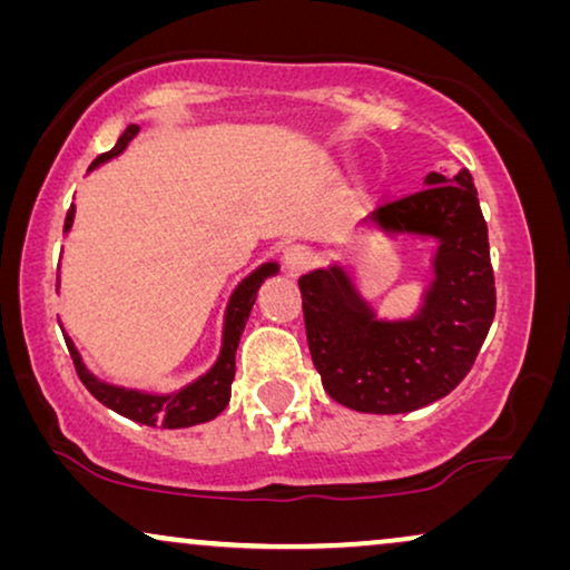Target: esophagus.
Here are the masks:
<instances>
[{
    "label": "esophagus",
    "mask_w": 570,
    "mask_h": 570,
    "mask_svg": "<svg viewBox=\"0 0 570 570\" xmlns=\"http://www.w3.org/2000/svg\"><path fill=\"white\" fill-rule=\"evenodd\" d=\"M311 262H314V256H311V252L306 246L295 244V246H287L283 252V267L291 277H298L303 275L311 267Z\"/></svg>",
    "instance_id": "esophagus-1"
}]
</instances>
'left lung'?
Returning a JSON list of instances; mask_svg holds the SVG:
<instances>
[{
	"instance_id": "8db88e82",
	"label": "left lung",
	"mask_w": 570,
	"mask_h": 570,
	"mask_svg": "<svg viewBox=\"0 0 570 570\" xmlns=\"http://www.w3.org/2000/svg\"><path fill=\"white\" fill-rule=\"evenodd\" d=\"M389 238H431L433 279L407 318H381L345 264L298 279L311 361L334 402L402 415L439 402L470 373L495 316L488 225L470 170L425 176V189L361 223Z\"/></svg>"
}]
</instances>
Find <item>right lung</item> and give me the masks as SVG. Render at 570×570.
<instances>
[{
	"label": "right lung",
	"mask_w": 570,
	"mask_h": 570,
	"mask_svg": "<svg viewBox=\"0 0 570 570\" xmlns=\"http://www.w3.org/2000/svg\"><path fill=\"white\" fill-rule=\"evenodd\" d=\"M137 135H139L137 124H129V127L124 129V135L119 137V142H116L111 150L98 155V158L92 160L90 170L104 166V163L116 158V155H121ZM72 223H75V205L69 207V213H67L65 233H69ZM277 269H279L277 262H264L252 272V275H246L236 285V291H233L228 298V306H225L223 345H220V353H217V361L213 363V368H209L207 373H202L199 379H194L191 384H186L168 394L142 392V389L108 384V381H100L96 373H92L88 365L82 363L80 350H77L75 342L65 334L69 355H72V361H75L77 376H80L85 389H88V392L96 396L100 404H106L108 410L119 412V415H124V417L135 420V423L150 425V428H168V431L209 423V420H215L225 407H228L230 384H233V379H236V350H238L240 334H244V326L248 322V314H252V308L256 303V293H259L262 283L267 277L277 275Z\"/></svg>",
	"instance_id": "1"
}]
</instances>
